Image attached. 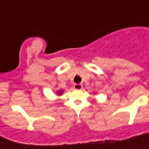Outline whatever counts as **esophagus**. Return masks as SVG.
<instances>
[{"label": "esophagus", "instance_id": "1", "mask_svg": "<svg viewBox=\"0 0 149 149\" xmlns=\"http://www.w3.org/2000/svg\"><path fill=\"white\" fill-rule=\"evenodd\" d=\"M74 89H82L83 86L81 84H74Z\"/></svg>", "mask_w": 149, "mask_h": 149}]
</instances>
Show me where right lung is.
<instances>
[{
  "instance_id": "1",
  "label": "right lung",
  "mask_w": 149,
  "mask_h": 149,
  "mask_svg": "<svg viewBox=\"0 0 149 149\" xmlns=\"http://www.w3.org/2000/svg\"><path fill=\"white\" fill-rule=\"evenodd\" d=\"M62 93H63V91H58V95H62Z\"/></svg>"
}]
</instances>
